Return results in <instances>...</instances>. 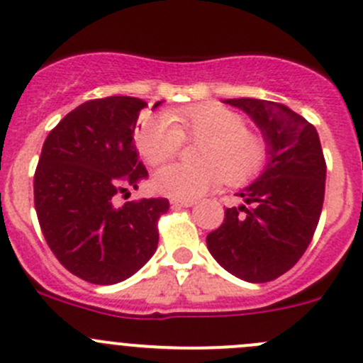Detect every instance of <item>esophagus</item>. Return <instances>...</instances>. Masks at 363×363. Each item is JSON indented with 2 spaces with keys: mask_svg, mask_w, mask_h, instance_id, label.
<instances>
[{
  "mask_svg": "<svg viewBox=\"0 0 363 363\" xmlns=\"http://www.w3.org/2000/svg\"><path fill=\"white\" fill-rule=\"evenodd\" d=\"M172 207H193L196 202L195 200H172Z\"/></svg>",
  "mask_w": 363,
  "mask_h": 363,
  "instance_id": "obj_1",
  "label": "esophagus"
}]
</instances>
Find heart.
<instances>
[{
  "label": "heart",
  "instance_id": "b5f03b06",
  "mask_svg": "<svg viewBox=\"0 0 363 363\" xmlns=\"http://www.w3.org/2000/svg\"><path fill=\"white\" fill-rule=\"evenodd\" d=\"M184 138L202 142L195 156L202 164H167L152 181L156 191L175 200L199 199L221 179L228 184H242L267 161L265 140L246 130L242 116L218 104L147 117L135 131L138 151L155 167L174 158Z\"/></svg>",
  "mask_w": 363,
  "mask_h": 363
}]
</instances>
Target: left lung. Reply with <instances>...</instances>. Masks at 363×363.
<instances>
[{"label": "left lung", "instance_id": "1", "mask_svg": "<svg viewBox=\"0 0 363 363\" xmlns=\"http://www.w3.org/2000/svg\"><path fill=\"white\" fill-rule=\"evenodd\" d=\"M262 131L267 161L262 174L237 193L225 221L207 235L208 252L232 276L267 283L283 276L309 246L325 199V164L316 128L283 104L232 98Z\"/></svg>", "mask_w": 363, "mask_h": 363}]
</instances>
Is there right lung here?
Segmentation results:
<instances>
[{
    "label": "right lung",
    "instance_id": "right-lung-1",
    "mask_svg": "<svg viewBox=\"0 0 363 363\" xmlns=\"http://www.w3.org/2000/svg\"><path fill=\"white\" fill-rule=\"evenodd\" d=\"M145 107L133 96L89 100L67 113L43 142L35 172L40 228L61 265L87 283H121L158 247V219L168 200L116 205L117 195L147 177L133 138Z\"/></svg>",
    "mask_w": 363,
    "mask_h": 363
}]
</instances>
